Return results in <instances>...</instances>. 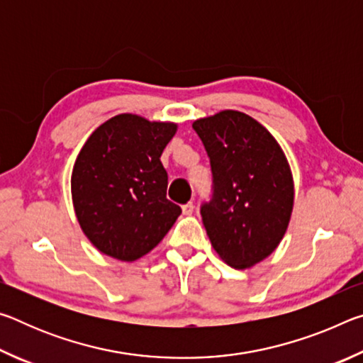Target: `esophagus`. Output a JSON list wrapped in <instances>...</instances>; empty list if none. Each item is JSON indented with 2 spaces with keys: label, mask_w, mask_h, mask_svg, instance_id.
Segmentation results:
<instances>
[{
  "label": "esophagus",
  "mask_w": 363,
  "mask_h": 363,
  "mask_svg": "<svg viewBox=\"0 0 363 363\" xmlns=\"http://www.w3.org/2000/svg\"><path fill=\"white\" fill-rule=\"evenodd\" d=\"M194 210H195V205L192 203V201H189V203H186L182 206V213L186 214V216H190V214L194 213Z\"/></svg>",
  "instance_id": "esophagus-1"
}]
</instances>
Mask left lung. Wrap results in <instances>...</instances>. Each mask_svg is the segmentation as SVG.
I'll list each match as a JSON object with an SVG mask.
<instances>
[{
    "label": "left lung",
    "mask_w": 363,
    "mask_h": 363,
    "mask_svg": "<svg viewBox=\"0 0 363 363\" xmlns=\"http://www.w3.org/2000/svg\"><path fill=\"white\" fill-rule=\"evenodd\" d=\"M213 171V199L201 219L213 248L233 269H248L279 247L290 224L294 184L280 144L237 110L195 120Z\"/></svg>",
    "instance_id": "1"
}]
</instances>
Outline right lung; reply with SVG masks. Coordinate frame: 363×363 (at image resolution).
<instances>
[{
  "label": "right lung",
  "instance_id": "add662e5",
  "mask_svg": "<svg viewBox=\"0 0 363 363\" xmlns=\"http://www.w3.org/2000/svg\"><path fill=\"white\" fill-rule=\"evenodd\" d=\"M176 123L121 113L97 128L72 171V200L88 240L120 261H136L163 240L181 208L167 199L160 157Z\"/></svg>",
  "mask_w": 363,
  "mask_h": 363
}]
</instances>
